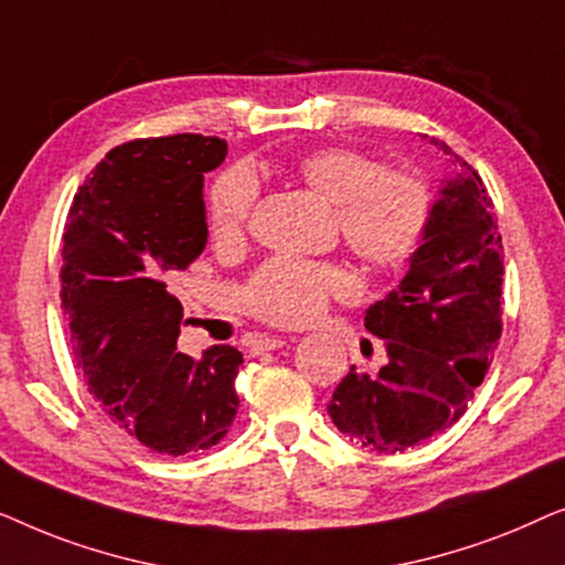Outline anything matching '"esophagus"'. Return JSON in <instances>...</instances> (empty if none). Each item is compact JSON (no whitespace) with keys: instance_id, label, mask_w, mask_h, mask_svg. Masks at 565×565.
<instances>
[{"instance_id":"1","label":"esophagus","mask_w":565,"mask_h":565,"mask_svg":"<svg viewBox=\"0 0 565 565\" xmlns=\"http://www.w3.org/2000/svg\"><path fill=\"white\" fill-rule=\"evenodd\" d=\"M288 342H292V339H288V337H273V334H265V337H259L257 342H254V350L257 352H269V350H280V347H285Z\"/></svg>"}]
</instances>
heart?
<instances>
[{"instance_id":"1","label":"heart","mask_w":565,"mask_h":565,"mask_svg":"<svg viewBox=\"0 0 565 565\" xmlns=\"http://www.w3.org/2000/svg\"><path fill=\"white\" fill-rule=\"evenodd\" d=\"M298 180L316 198L337 205L344 244L373 267H396L422 244L431 198L422 177L381 172V164L350 149H319L296 167ZM257 203V182L246 169H231L213 184L211 234L218 246L242 244ZM352 290L347 269L323 262L275 257L262 265L242 292L254 316L280 327H300L323 311L331 292Z\"/></svg>"}]
</instances>
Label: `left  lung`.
<instances>
[{
	"mask_svg": "<svg viewBox=\"0 0 565 565\" xmlns=\"http://www.w3.org/2000/svg\"><path fill=\"white\" fill-rule=\"evenodd\" d=\"M450 159L429 226L408 257L406 277L365 311L388 362L375 375L350 373L327 412L337 429L375 452H404L466 414L501 337L499 226L473 167L450 146L422 136Z\"/></svg>",
	"mask_w": 565,
	"mask_h": 565,
	"instance_id": "8db88e82",
	"label": "left lung"
}]
</instances>
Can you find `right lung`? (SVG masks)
<instances>
[{
  "instance_id": "1",
  "label": "right lung",
  "mask_w": 565,
  "mask_h": 565,
  "mask_svg": "<svg viewBox=\"0 0 565 565\" xmlns=\"http://www.w3.org/2000/svg\"><path fill=\"white\" fill-rule=\"evenodd\" d=\"M228 146L167 136L113 149L74 198L61 303L87 388L126 435L161 455L207 452L228 435L244 354L213 344L177 352L182 319L169 277L207 244L205 172Z\"/></svg>"
}]
</instances>
